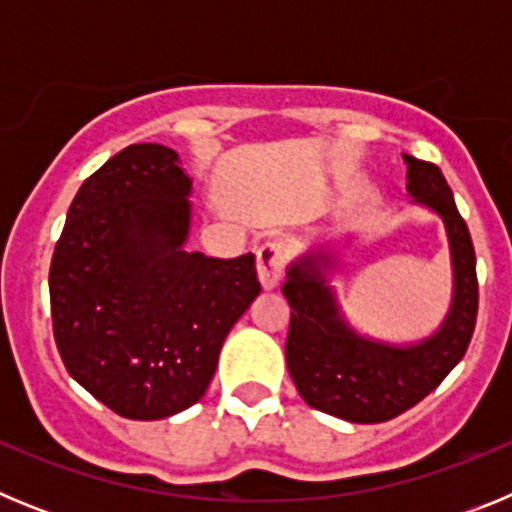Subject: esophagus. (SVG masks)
Instances as JSON below:
<instances>
[{"label":"esophagus","instance_id":"1","mask_svg":"<svg viewBox=\"0 0 512 512\" xmlns=\"http://www.w3.org/2000/svg\"><path fill=\"white\" fill-rule=\"evenodd\" d=\"M284 264H287V246L279 241H269L256 251V269H259V282L264 289H277L282 282Z\"/></svg>","mask_w":512,"mask_h":512}]
</instances>
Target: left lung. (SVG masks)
I'll list each match as a JSON object with an SVG mask.
<instances>
[{
  "mask_svg": "<svg viewBox=\"0 0 512 512\" xmlns=\"http://www.w3.org/2000/svg\"><path fill=\"white\" fill-rule=\"evenodd\" d=\"M413 207L443 223L451 259L449 310L431 336L384 341L348 320L333 279L356 233H318L287 266L282 295L292 307L287 369L302 400L348 423H384L431 395L464 359L477 320V261L467 223L438 166L402 153Z\"/></svg>",
  "mask_w": 512,
  "mask_h": 512,
  "instance_id": "1",
  "label": "left lung"
}]
</instances>
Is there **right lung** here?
<instances>
[{
    "instance_id": "add662e5",
    "label": "right lung",
    "mask_w": 512,
    "mask_h": 512,
    "mask_svg": "<svg viewBox=\"0 0 512 512\" xmlns=\"http://www.w3.org/2000/svg\"><path fill=\"white\" fill-rule=\"evenodd\" d=\"M189 197L174 148H122L81 184L53 251L58 354L122 418H171L202 400L230 328L261 292L253 253L189 251Z\"/></svg>"
}]
</instances>
